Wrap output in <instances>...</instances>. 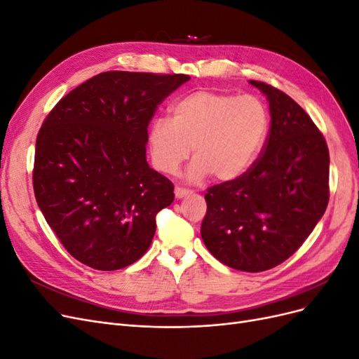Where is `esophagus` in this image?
Listing matches in <instances>:
<instances>
[{
	"label": "esophagus",
	"instance_id": "obj_1",
	"mask_svg": "<svg viewBox=\"0 0 359 359\" xmlns=\"http://www.w3.org/2000/svg\"><path fill=\"white\" fill-rule=\"evenodd\" d=\"M189 194H191V190H189V189H182V187H177L175 189V198L177 199L186 198V196H189Z\"/></svg>",
	"mask_w": 359,
	"mask_h": 359
}]
</instances>
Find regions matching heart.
Here are the masks:
<instances>
[{
	"label": "heart",
	"instance_id": "obj_1",
	"mask_svg": "<svg viewBox=\"0 0 359 359\" xmlns=\"http://www.w3.org/2000/svg\"><path fill=\"white\" fill-rule=\"evenodd\" d=\"M268 132L269 114L256 95L201 90L173 104L170 119H156L149 149L154 166L168 175L178 172L193 148L191 180L211 173L219 181H232L255 165Z\"/></svg>",
	"mask_w": 359,
	"mask_h": 359
}]
</instances>
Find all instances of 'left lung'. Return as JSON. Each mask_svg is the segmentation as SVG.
<instances>
[{
  "mask_svg": "<svg viewBox=\"0 0 359 359\" xmlns=\"http://www.w3.org/2000/svg\"><path fill=\"white\" fill-rule=\"evenodd\" d=\"M269 102L271 128L243 177L206 190L202 240L222 264L260 273L307 240L330 201V151L307 112L283 91L250 81Z\"/></svg>",
  "mask_w": 359,
  "mask_h": 359,
  "instance_id": "left-lung-1",
  "label": "left lung"
}]
</instances>
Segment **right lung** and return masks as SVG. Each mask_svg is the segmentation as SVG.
<instances>
[{
  "instance_id": "add662e5",
  "label": "right lung",
  "mask_w": 359,
  "mask_h": 359,
  "mask_svg": "<svg viewBox=\"0 0 359 359\" xmlns=\"http://www.w3.org/2000/svg\"><path fill=\"white\" fill-rule=\"evenodd\" d=\"M189 74L104 72L53 106L37 140L32 187L64 248L115 271L142 257L173 184L147 163L148 126Z\"/></svg>"
}]
</instances>
